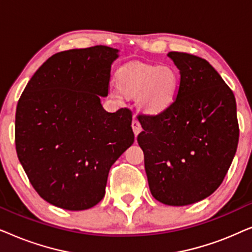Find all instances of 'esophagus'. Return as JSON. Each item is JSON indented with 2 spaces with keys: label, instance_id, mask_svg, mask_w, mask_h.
<instances>
[{
  "label": "esophagus",
  "instance_id": "obj_1",
  "mask_svg": "<svg viewBox=\"0 0 252 252\" xmlns=\"http://www.w3.org/2000/svg\"><path fill=\"white\" fill-rule=\"evenodd\" d=\"M132 128H133V132L135 134V136L137 135L141 132V129H142V127H141V124L137 122L136 119H133L132 122Z\"/></svg>",
  "mask_w": 252,
  "mask_h": 252
}]
</instances>
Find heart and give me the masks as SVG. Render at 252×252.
Masks as SVG:
<instances>
[{
	"label": "heart",
	"instance_id": "heart-1",
	"mask_svg": "<svg viewBox=\"0 0 252 252\" xmlns=\"http://www.w3.org/2000/svg\"><path fill=\"white\" fill-rule=\"evenodd\" d=\"M119 88L110 89L111 97L122 101L124 94L136 97V106L148 116H157L173 104L180 78L170 66L130 64L117 72Z\"/></svg>",
	"mask_w": 252,
	"mask_h": 252
}]
</instances>
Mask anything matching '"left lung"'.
Segmentation results:
<instances>
[{
  "instance_id": "obj_1",
  "label": "left lung",
  "mask_w": 252,
  "mask_h": 252,
  "mask_svg": "<svg viewBox=\"0 0 252 252\" xmlns=\"http://www.w3.org/2000/svg\"><path fill=\"white\" fill-rule=\"evenodd\" d=\"M180 71L177 99L141 116L137 142L151 195L166 205L199 202L221 185L235 156L239 123L233 92L208 61L171 51Z\"/></svg>"
}]
</instances>
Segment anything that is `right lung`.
Here are the masks:
<instances>
[{"label":"right lung","instance_id":"right-lung-1","mask_svg":"<svg viewBox=\"0 0 252 252\" xmlns=\"http://www.w3.org/2000/svg\"><path fill=\"white\" fill-rule=\"evenodd\" d=\"M118 57V49L106 46L55 54L17 104L18 159L37 194L61 209L97 204L110 168L134 142L129 110L111 113L101 104Z\"/></svg>","mask_w":252,"mask_h":252}]
</instances>
